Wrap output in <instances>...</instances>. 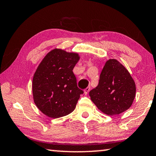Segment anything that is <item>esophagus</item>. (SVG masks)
<instances>
[{
  "label": "esophagus",
  "mask_w": 156,
  "mask_h": 156,
  "mask_svg": "<svg viewBox=\"0 0 156 156\" xmlns=\"http://www.w3.org/2000/svg\"><path fill=\"white\" fill-rule=\"evenodd\" d=\"M90 86H88L87 88H86L85 89H84V94H85V95H87L88 93V92L90 91Z\"/></svg>",
  "instance_id": "34e87169"
}]
</instances>
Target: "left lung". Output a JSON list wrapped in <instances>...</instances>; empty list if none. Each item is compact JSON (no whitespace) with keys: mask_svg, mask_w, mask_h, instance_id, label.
<instances>
[{"mask_svg":"<svg viewBox=\"0 0 156 156\" xmlns=\"http://www.w3.org/2000/svg\"><path fill=\"white\" fill-rule=\"evenodd\" d=\"M136 85L128 70L116 59H109L103 67L97 87L89 92L90 100L105 114L123 113L133 105Z\"/></svg>","mask_w":156,"mask_h":156,"instance_id":"obj_1","label":"left lung"}]
</instances>
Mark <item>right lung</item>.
Segmentation results:
<instances>
[{
  "mask_svg": "<svg viewBox=\"0 0 156 156\" xmlns=\"http://www.w3.org/2000/svg\"><path fill=\"white\" fill-rule=\"evenodd\" d=\"M78 53L55 48L40 62L33 78V100L42 114L51 119L75 110L83 91L76 85L73 70L80 61Z\"/></svg>",
  "mask_w": 156,
  "mask_h": 156,
  "instance_id": "obj_1",
  "label": "right lung"
}]
</instances>
